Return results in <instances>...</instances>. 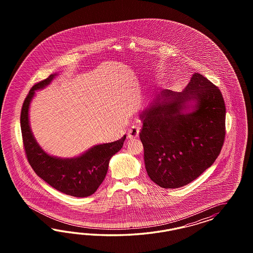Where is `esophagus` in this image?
<instances>
[{"mask_svg":"<svg viewBox=\"0 0 253 253\" xmlns=\"http://www.w3.org/2000/svg\"><path fill=\"white\" fill-rule=\"evenodd\" d=\"M139 131H140V128L139 127H137V126H132L128 130V137L130 138V139L138 137Z\"/></svg>","mask_w":253,"mask_h":253,"instance_id":"esophagus-1","label":"esophagus"}]
</instances>
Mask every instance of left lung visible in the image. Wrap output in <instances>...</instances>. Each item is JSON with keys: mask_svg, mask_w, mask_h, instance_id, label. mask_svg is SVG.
<instances>
[{"mask_svg": "<svg viewBox=\"0 0 253 253\" xmlns=\"http://www.w3.org/2000/svg\"><path fill=\"white\" fill-rule=\"evenodd\" d=\"M194 110L183 114L186 101ZM140 139L149 178L163 188L188 184L211 167L225 138V105L220 89L199 73L182 92L163 90L141 116Z\"/></svg>", "mask_w": 253, "mask_h": 253, "instance_id": "1", "label": "left lung"}]
</instances>
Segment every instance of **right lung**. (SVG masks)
Listing matches in <instances>:
<instances>
[{
	"mask_svg": "<svg viewBox=\"0 0 253 253\" xmlns=\"http://www.w3.org/2000/svg\"><path fill=\"white\" fill-rule=\"evenodd\" d=\"M54 76L55 74H52L33 85L24 101L20 126L25 153L35 173L54 189L77 198L89 197L104 181L109 160L122 149L126 135L115 142L93 146L74 159L62 160L46 154L31 133L29 107L34 91L49 84Z\"/></svg>",
	"mask_w": 253,
	"mask_h": 253,
	"instance_id": "right-lung-1",
	"label": "right lung"
}]
</instances>
